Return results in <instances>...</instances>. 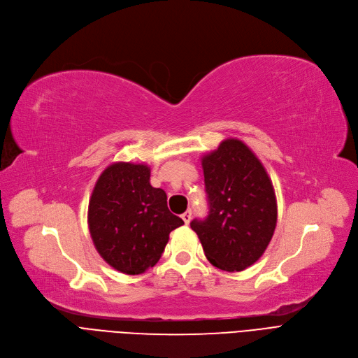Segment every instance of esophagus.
I'll use <instances>...</instances> for the list:
<instances>
[{
  "instance_id": "1",
  "label": "esophagus",
  "mask_w": 358,
  "mask_h": 358,
  "mask_svg": "<svg viewBox=\"0 0 358 358\" xmlns=\"http://www.w3.org/2000/svg\"><path fill=\"white\" fill-rule=\"evenodd\" d=\"M191 218H192V211H191V209H187V211H185V213L182 214V220H183L185 224H189V221H191Z\"/></svg>"
}]
</instances>
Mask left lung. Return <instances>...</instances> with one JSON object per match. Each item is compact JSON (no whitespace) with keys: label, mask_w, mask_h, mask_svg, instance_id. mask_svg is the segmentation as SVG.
<instances>
[{"label":"left lung","mask_w":358,"mask_h":358,"mask_svg":"<svg viewBox=\"0 0 358 358\" xmlns=\"http://www.w3.org/2000/svg\"><path fill=\"white\" fill-rule=\"evenodd\" d=\"M209 213L194 220L209 263L241 271L266 251L278 222L275 189L262 162L237 138L202 157Z\"/></svg>","instance_id":"obj_1"}]
</instances>
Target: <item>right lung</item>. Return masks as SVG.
Segmentation results:
<instances>
[{
	"mask_svg": "<svg viewBox=\"0 0 358 358\" xmlns=\"http://www.w3.org/2000/svg\"><path fill=\"white\" fill-rule=\"evenodd\" d=\"M166 192L150 185V167L118 162L98 178L88 206V225L99 256L124 275L153 267L169 234L183 221L167 208Z\"/></svg>",
	"mask_w": 358,
	"mask_h": 358,
	"instance_id": "1",
	"label": "right lung"
}]
</instances>
